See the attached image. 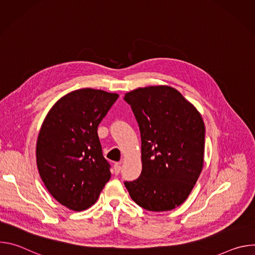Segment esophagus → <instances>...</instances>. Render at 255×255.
I'll return each instance as SVG.
<instances>
[{"instance_id": "esophagus-1", "label": "esophagus", "mask_w": 255, "mask_h": 255, "mask_svg": "<svg viewBox=\"0 0 255 255\" xmlns=\"http://www.w3.org/2000/svg\"><path fill=\"white\" fill-rule=\"evenodd\" d=\"M120 170H121V164L119 162H116L114 164V172H115V174H119Z\"/></svg>"}]
</instances>
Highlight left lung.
Wrapping results in <instances>:
<instances>
[{
	"label": "left lung",
	"instance_id": "8db88e82",
	"mask_svg": "<svg viewBox=\"0 0 255 255\" xmlns=\"http://www.w3.org/2000/svg\"><path fill=\"white\" fill-rule=\"evenodd\" d=\"M141 136L142 170L125 181L132 200L147 211L183 204L202 171L205 125L200 113L175 89L139 88L124 97Z\"/></svg>",
	"mask_w": 255,
	"mask_h": 255
}]
</instances>
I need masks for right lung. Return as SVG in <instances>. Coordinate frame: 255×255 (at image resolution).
<instances>
[{
  "label": "right lung",
  "instance_id": "add662e5",
  "mask_svg": "<svg viewBox=\"0 0 255 255\" xmlns=\"http://www.w3.org/2000/svg\"><path fill=\"white\" fill-rule=\"evenodd\" d=\"M117 94L81 89L62 97L47 114L36 145L39 174L51 196L74 211L90 208L111 178L98 126Z\"/></svg>",
  "mask_w": 255,
  "mask_h": 255
}]
</instances>
